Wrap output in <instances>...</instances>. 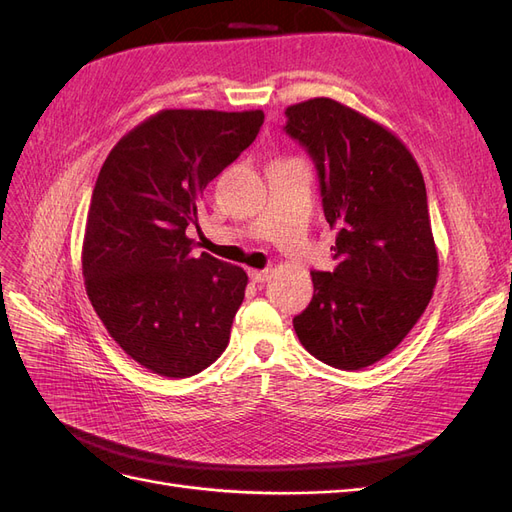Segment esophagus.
<instances>
[{
    "label": "esophagus",
    "instance_id": "obj_1",
    "mask_svg": "<svg viewBox=\"0 0 512 512\" xmlns=\"http://www.w3.org/2000/svg\"><path fill=\"white\" fill-rule=\"evenodd\" d=\"M269 277H271V271H269V269H250V280H252L254 284L267 282Z\"/></svg>",
    "mask_w": 512,
    "mask_h": 512
}]
</instances>
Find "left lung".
Segmentation results:
<instances>
[{"mask_svg":"<svg viewBox=\"0 0 512 512\" xmlns=\"http://www.w3.org/2000/svg\"><path fill=\"white\" fill-rule=\"evenodd\" d=\"M284 115L318 168L324 218L337 230L335 269L312 271L314 297L294 331L318 361L363 369L404 342L438 282L423 173L389 128L342 102L312 98Z\"/></svg>","mask_w":512,"mask_h":512,"instance_id":"obj_1","label":"left lung"}]
</instances>
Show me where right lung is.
<instances>
[{
	"mask_svg": "<svg viewBox=\"0 0 512 512\" xmlns=\"http://www.w3.org/2000/svg\"><path fill=\"white\" fill-rule=\"evenodd\" d=\"M262 121V111L166 108L121 136L100 168L85 290L108 335L153 374H200L228 346L247 273L196 256L185 228L198 224L207 183L254 143Z\"/></svg>",
	"mask_w": 512,
	"mask_h": 512,
	"instance_id": "obj_1",
	"label": "right lung"
}]
</instances>
